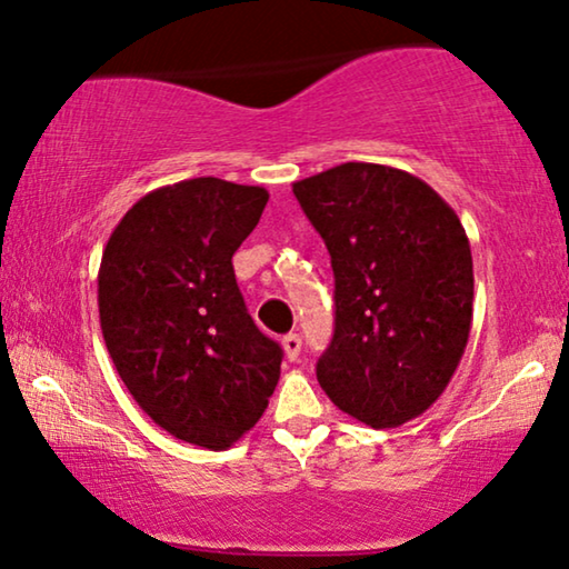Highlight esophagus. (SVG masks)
Listing matches in <instances>:
<instances>
[{
  "label": "esophagus",
  "instance_id": "1",
  "mask_svg": "<svg viewBox=\"0 0 569 569\" xmlns=\"http://www.w3.org/2000/svg\"><path fill=\"white\" fill-rule=\"evenodd\" d=\"M283 353H286V358L288 361H296V358H299V353H301V338L296 332H288L286 338H283Z\"/></svg>",
  "mask_w": 569,
  "mask_h": 569
}]
</instances>
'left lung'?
<instances>
[{"instance_id":"8db88e82","label":"left lung","mask_w":569,"mask_h":569,"mask_svg":"<svg viewBox=\"0 0 569 569\" xmlns=\"http://www.w3.org/2000/svg\"><path fill=\"white\" fill-rule=\"evenodd\" d=\"M335 273L325 395L371 428H399L443 395L471 330L475 270L459 216L405 170L346 162L293 182Z\"/></svg>"}]
</instances>
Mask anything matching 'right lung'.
I'll return each instance as SVG.
<instances>
[{
    "instance_id": "1",
    "label": "right lung",
    "mask_w": 569,
    "mask_h": 569,
    "mask_svg": "<svg viewBox=\"0 0 569 569\" xmlns=\"http://www.w3.org/2000/svg\"><path fill=\"white\" fill-rule=\"evenodd\" d=\"M268 190L193 178L151 190L110 234L98 273L116 371L159 428L223 451L266 412L283 350L247 315L231 258Z\"/></svg>"
}]
</instances>
